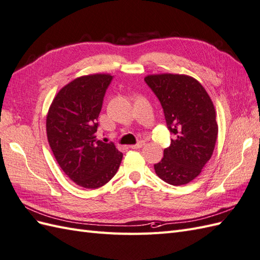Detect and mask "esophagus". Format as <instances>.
<instances>
[{"instance_id":"obj_1","label":"esophagus","mask_w":260,"mask_h":260,"mask_svg":"<svg viewBox=\"0 0 260 260\" xmlns=\"http://www.w3.org/2000/svg\"><path fill=\"white\" fill-rule=\"evenodd\" d=\"M144 145H145V142L142 141V142H138V143L135 144V145H132L131 148H132V149H138V148H142Z\"/></svg>"}]
</instances>
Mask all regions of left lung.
<instances>
[{"instance_id":"8db88e82","label":"left lung","mask_w":260,"mask_h":260,"mask_svg":"<svg viewBox=\"0 0 260 260\" xmlns=\"http://www.w3.org/2000/svg\"><path fill=\"white\" fill-rule=\"evenodd\" d=\"M145 82L158 98L176 136L154 165L156 174L169 184H187L201 174L214 150L218 132L214 105L202 84L189 76L150 75Z\"/></svg>"}]
</instances>
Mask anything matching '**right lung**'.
Instances as JSON below:
<instances>
[{"label": "right lung", "mask_w": 260, "mask_h": 260, "mask_svg": "<svg viewBox=\"0 0 260 260\" xmlns=\"http://www.w3.org/2000/svg\"><path fill=\"white\" fill-rule=\"evenodd\" d=\"M111 75L79 77L64 85L52 101L46 131L58 165L73 182L96 189L115 176L123 154L113 143L96 141L98 117Z\"/></svg>", "instance_id": "1"}]
</instances>
